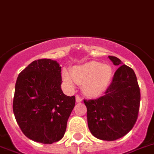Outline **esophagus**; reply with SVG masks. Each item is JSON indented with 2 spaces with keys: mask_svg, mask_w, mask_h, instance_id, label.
Here are the masks:
<instances>
[{
  "mask_svg": "<svg viewBox=\"0 0 154 154\" xmlns=\"http://www.w3.org/2000/svg\"><path fill=\"white\" fill-rule=\"evenodd\" d=\"M76 101H77V102H81V101H82V98H81L79 95H77L76 96Z\"/></svg>",
  "mask_w": 154,
  "mask_h": 154,
  "instance_id": "34e87169",
  "label": "esophagus"
}]
</instances>
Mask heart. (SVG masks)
I'll list each match as a JSON object with an SVG mask.
<instances>
[{"label": "heart", "instance_id": "b5f03b06", "mask_svg": "<svg viewBox=\"0 0 154 154\" xmlns=\"http://www.w3.org/2000/svg\"><path fill=\"white\" fill-rule=\"evenodd\" d=\"M112 69L109 65L97 61H90L73 66L71 74L64 70L63 78L69 86L76 83L83 85L86 94L91 97L101 95L109 88L112 81Z\"/></svg>", "mask_w": 154, "mask_h": 154}]
</instances>
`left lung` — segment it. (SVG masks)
I'll list each match as a JSON object with an SVG mask.
<instances>
[{"label":"left lung","instance_id":"1","mask_svg":"<svg viewBox=\"0 0 154 154\" xmlns=\"http://www.w3.org/2000/svg\"><path fill=\"white\" fill-rule=\"evenodd\" d=\"M119 66L105 95L84 100L87 107L88 128L96 138L113 141L133 129L140 110V91L133 69L119 59L109 56Z\"/></svg>","mask_w":154,"mask_h":154}]
</instances>
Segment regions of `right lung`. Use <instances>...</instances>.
<instances>
[{"mask_svg":"<svg viewBox=\"0 0 154 154\" xmlns=\"http://www.w3.org/2000/svg\"><path fill=\"white\" fill-rule=\"evenodd\" d=\"M61 66L55 60L39 59L19 73L15 84L13 112L25 136L44 144L60 140L75 106V96L61 90Z\"/></svg>","mask_w":154,"mask_h":154,"instance_id":"1","label":"right lung"}]
</instances>
